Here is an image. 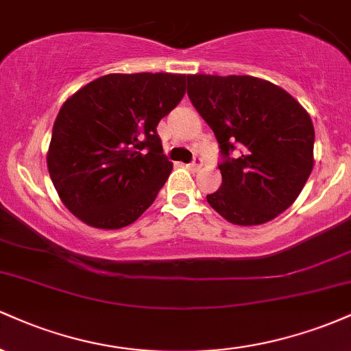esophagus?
<instances>
[{"label": "esophagus", "mask_w": 351, "mask_h": 351, "mask_svg": "<svg viewBox=\"0 0 351 351\" xmlns=\"http://www.w3.org/2000/svg\"><path fill=\"white\" fill-rule=\"evenodd\" d=\"M186 167L189 168V170H193V171H198L199 168L203 167V160H201V158H195V160H193L191 163L186 165Z\"/></svg>", "instance_id": "1"}]
</instances>
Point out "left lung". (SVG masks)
I'll return each mask as SVG.
<instances>
[{
    "label": "left lung",
    "instance_id": "left-lung-1",
    "mask_svg": "<svg viewBox=\"0 0 351 351\" xmlns=\"http://www.w3.org/2000/svg\"><path fill=\"white\" fill-rule=\"evenodd\" d=\"M188 97L215 132L223 158V183L206 196L209 206L239 226L284 213L313 168L315 132L307 110L284 88L252 75H188Z\"/></svg>",
    "mask_w": 351,
    "mask_h": 351
}]
</instances>
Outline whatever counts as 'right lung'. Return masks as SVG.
I'll return each instance as SVG.
<instances>
[{"mask_svg":"<svg viewBox=\"0 0 351 351\" xmlns=\"http://www.w3.org/2000/svg\"><path fill=\"white\" fill-rule=\"evenodd\" d=\"M186 80L168 72L107 74L64 102L47 170L72 215L92 228L120 229L152 206L173 168L156 125L183 99Z\"/></svg>","mask_w":351,"mask_h":351,"instance_id":"obj_1","label":"right lung"}]
</instances>
